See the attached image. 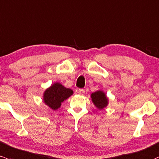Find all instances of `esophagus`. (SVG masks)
<instances>
[{"label":"esophagus","instance_id":"esophagus-1","mask_svg":"<svg viewBox=\"0 0 159 159\" xmlns=\"http://www.w3.org/2000/svg\"><path fill=\"white\" fill-rule=\"evenodd\" d=\"M78 93L81 94V95H84L85 93V90L84 89H78Z\"/></svg>","mask_w":159,"mask_h":159}]
</instances>
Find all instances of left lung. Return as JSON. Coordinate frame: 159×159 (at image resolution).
<instances>
[{
    "label": "left lung",
    "mask_w": 159,
    "mask_h": 159,
    "mask_svg": "<svg viewBox=\"0 0 159 159\" xmlns=\"http://www.w3.org/2000/svg\"><path fill=\"white\" fill-rule=\"evenodd\" d=\"M91 98L94 105L99 109H103L107 106L108 99L106 98L105 93L102 91L94 92L91 94Z\"/></svg>",
    "instance_id": "8db88e82"
}]
</instances>
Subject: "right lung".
Masks as SVG:
<instances>
[{
	"mask_svg": "<svg viewBox=\"0 0 159 159\" xmlns=\"http://www.w3.org/2000/svg\"><path fill=\"white\" fill-rule=\"evenodd\" d=\"M73 93L69 88H66L59 83H55L43 93V100L46 105L56 110L60 107L61 103Z\"/></svg>",
	"mask_w": 159,
	"mask_h": 159,
	"instance_id": "1",
	"label": "right lung"
}]
</instances>
